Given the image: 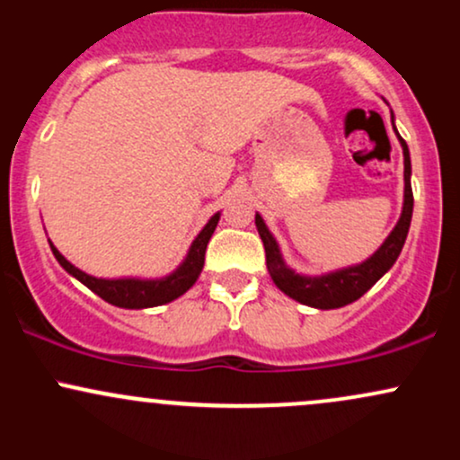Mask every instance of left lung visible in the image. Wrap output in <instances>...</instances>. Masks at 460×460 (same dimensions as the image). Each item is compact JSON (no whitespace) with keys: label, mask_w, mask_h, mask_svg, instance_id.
I'll return each mask as SVG.
<instances>
[{"label":"left lung","mask_w":460,"mask_h":460,"mask_svg":"<svg viewBox=\"0 0 460 460\" xmlns=\"http://www.w3.org/2000/svg\"><path fill=\"white\" fill-rule=\"evenodd\" d=\"M392 125H394V114H392ZM400 146H402L404 155V200H402V212L392 234L385 237L381 246L374 251V255H369L367 260L352 263V266L337 268V270H329L322 274H300L289 268L283 260L281 246H279L277 237L272 235V231L268 229L266 220L261 218V214H255V225L260 231L263 246H266V263L268 272H270L274 285L281 289L283 294H288L289 298L298 300V303L307 305L314 309H340L346 305L355 303L372 288L385 272L392 270L395 260L402 252L404 240L409 235L411 218H413V190H411V155L406 142L400 138Z\"/></svg>","instance_id":"left-lung-1"}]
</instances>
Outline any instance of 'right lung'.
<instances>
[{"label": "right lung", "instance_id": "add662e5", "mask_svg": "<svg viewBox=\"0 0 460 460\" xmlns=\"http://www.w3.org/2000/svg\"><path fill=\"white\" fill-rule=\"evenodd\" d=\"M220 220V212H216L212 218L208 220V225L199 231V235L194 237L192 244H190L186 257L172 272H168L166 277H155V279H145V277H119V279H103V277H93V274L79 270L73 266L71 261L62 255L60 251L54 246V242L49 240L51 252L65 270L75 277L79 283L86 285L91 292L102 296L105 303L114 305L120 309H149V307H160V305L171 303L179 296L188 292L197 279L200 277L205 263V248H208L209 237H212L216 225Z\"/></svg>", "mask_w": 460, "mask_h": 460}]
</instances>
